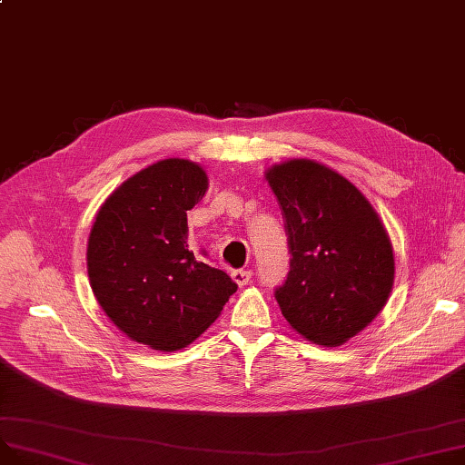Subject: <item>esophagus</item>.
<instances>
[{"label": "esophagus", "instance_id": "34e87169", "mask_svg": "<svg viewBox=\"0 0 465 465\" xmlns=\"http://www.w3.org/2000/svg\"><path fill=\"white\" fill-rule=\"evenodd\" d=\"M232 278H233V282H235L239 288H242V286H246V284L251 282L252 271H249V269H235V271H232Z\"/></svg>", "mask_w": 465, "mask_h": 465}]
</instances>
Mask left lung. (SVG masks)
Here are the masks:
<instances>
[{"instance_id":"left-lung-1","label":"left lung","mask_w":465,"mask_h":465,"mask_svg":"<svg viewBox=\"0 0 465 465\" xmlns=\"http://www.w3.org/2000/svg\"><path fill=\"white\" fill-rule=\"evenodd\" d=\"M265 177L281 203L292 254L274 299L306 340L344 344L391 295L394 256L387 230L353 183L316 161L274 164Z\"/></svg>"}]
</instances>
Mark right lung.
Segmentation results:
<instances>
[{
    "label": "right lung",
    "instance_id": "1",
    "mask_svg": "<svg viewBox=\"0 0 465 465\" xmlns=\"http://www.w3.org/2000/svg\"><path fill=\"white\" fill-rule=\"evenodd\" d=\"M207 191L196 163L164 159L129 177L101 205L87 241V274L110 322L153 350L189 346L237 292L194 256L187 211Z\"/></svg>",
    "mask_w": 465,
    "mask_h": 465
}]
</instances>
